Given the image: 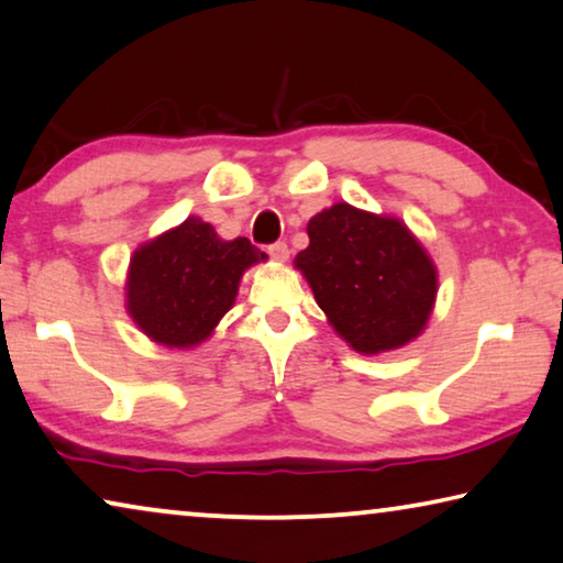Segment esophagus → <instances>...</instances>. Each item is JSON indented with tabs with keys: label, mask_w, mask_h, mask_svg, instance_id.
Listing matches in <instances>:
<instances>
[{
	"label": "esophagus",
	"mask_w": 563,
	"mask_h": 563,
	"mask_svg": "<svg viewBox=\"0 0 563 563\" xmlns=\"http://www.w3.org/2000/svg\"><path fill=\"white\" fill-rule=\"evenodd\" d=\"M267 255L273 257V261H288V255H290V250H288V245L283 243V240H278V243H273V245H267Z\"/></svg>",
	"instance_id": "esophagus-1"
}]
</instances>
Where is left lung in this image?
Masks as SVG:
<instances>
[{
  "mask_svg": "<svg viewBox=\"0 0 563 563\" xmlns=\"http://www.w3.org/2000/svg\"><path fill=\"white\" fill-rule=\"evenodd\" d=\"M308 238L296 265L355 351H394L421 333L435 300V267L404 222L338 202L310 218Z\"/></svg>",
  "mask_w": 563,
  "mask_h": 563,
  "instance_id": "obj_1",
  "label": "left lung"
}]
</instances>
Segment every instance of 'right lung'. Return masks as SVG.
Wrapping results in <instances>:
<instances>
[{
    "label": "right lung",
    "mask_w": 563,
    "mask_h": 563,
    "mask_svg": "<svg viewBox=\"0 0 563 563\" xmlns=\"http://www.w3.org/2000/svg\"><path fill=\"white\" fill-rule=\"evenodd\" d=\"M257 261L265 253L247 238L228 243L208 222L187 218L132 255L130 316L157 343H200L235 302L240 275Z\"/></svg>",
    "instance_id": "obj_1"
}]
</instances>
